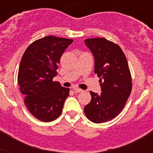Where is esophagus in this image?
<instances>
[{
  "instance_id": "esophagus-1",
  "label": "esophagus",
  "mask_w": 153,
  "mask_h": 153,
  "mask_svg": "<svg viewBox=\"0 0 153 153\" xmlns=\"http://www.w3.org/2000/svg\"><path fill=\"white\" fill-rule=\"evenodd\" d=\"M73 91H74L75 93H80V92L82 91V90L78 88V87H74V88H73Z\"/></svg>"
}]
</instances>
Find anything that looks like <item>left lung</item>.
<instances>
[{
	"label": "left lung",
	"instance_id": "obj_1",
	"mask_svg": "<svg viewBox=\"0 0 153 153\" xmlns=\"http://www.w3.org/2000/svg\"><path fill=\"white\" fill-rule=\"evenodd\" d=\"M85 44L94 57V73L100 78L102 93L91 91V101L84 108L86 117L103 123L116 117L132 91V77L121 48L105 38L86 39Z\"/></svg>",
	"mask_w": 153,
	"mask_h": 153
}]
</instances>
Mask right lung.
<instances>
[{
  "mask_svg": "<svg viewBox=\"0 0 153 153\" xmlns=\"http://www.w3.org/2000/svg\"><path fill=\"white\" fill-rule=\"evenodd\" d=\"M73 39L48 36L30 44L21 59L17 81L25 104L36 118L44 122L58 118L69 88L53 81L63 51Z\"/></svg>",
  "mask_w": 153,
  "mask_h": 153,
  "instance_id": "1",
  "label": "right lung"
}]
</instances>
